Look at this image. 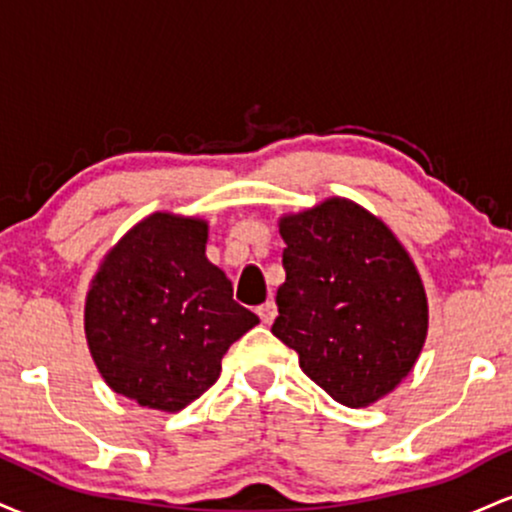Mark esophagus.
Segmentation results:
<instances>
[{
  "mask_svg": "<svg viewBox=\"0 0 512 512\" xmlns=\"http://www.w3.org/2000/svg\"><path fill=\"white\" fill-rule=\"evenodd\" d=\"M257 315H260V320L264 322V325H272L274 317H276V305H274V301L262 303L260 308H257Z\"/></svg>",
  "mask_w": 512,
  "mask_h": 512,
  "instance_id": "34e87169",
  "label": "esophagus"
}]
</instances>
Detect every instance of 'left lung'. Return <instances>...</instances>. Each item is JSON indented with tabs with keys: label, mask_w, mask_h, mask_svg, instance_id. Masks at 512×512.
Listing matches in <instances>:
<instances>
[{
	"label": "left lung",
	"mask_w": 512,
	"mask_h": 512,
	"mask_svg": "<svg viewBox=\"0 0 512 512\" xmlns=\"http://www.w3.org/2000/svg\"><path fill=\"white\" fill-rule=\"evenodd\" d=\"M286 281L272 332L344 407L390 395L419 361L428 298L395 233L361 204L330 197L279 216Z\"/></svg>",
	"instance_id": "1"
}]
</instances>
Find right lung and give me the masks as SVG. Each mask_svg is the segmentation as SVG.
<instances>
[{
	"label": "right lung",
	"mask_w": 512,
	"mask_h": 512,
	"mask_svg": "<svg viewBox=\"0 0 512 512\" xmlns=\"http://www.w3.org/2000/svg\"><path fill=\"white\" fill-rule=\"evenodd\" d=\"M209 223L154 211L105 252L84 305L98 373L139 407L173 411L207 392L221 358L260 317L207 260Z\"/></svg>",
	"instance_id": "right-lung-1"
}]
</instances>
